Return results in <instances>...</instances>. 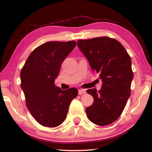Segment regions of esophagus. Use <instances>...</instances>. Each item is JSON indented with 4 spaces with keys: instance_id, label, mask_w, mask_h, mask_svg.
<instances>
[{
    "instance_id": "obj_1",
    "label": "esophagus",
    "mask_w": 152,
    "mask_h": 152,
    "mask_svg": "<svg viewBox=\"0 0 152 152\" xmlns=\"http://www.w3.org/2000/svg\"><path fill=\"white\" fill-rule=\"evenodd\" d=\"M78 93H79V95L85 94V93H86V90L85 89H80L78 90Z\"/></svg>"
}]
</instances>
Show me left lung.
Segmentation results:
<instances>
[{
    "label": "left lung",
    "instance_id": "1",
    "mask_svg": "<svg viewBox=\"0 0 152 152\" xmlns=\"http://www.w3.org/2000/svg\"><path fill=\"white\" fill-rule=\"evenodd\" d=\"M77 45L102 81L99 91L87 90L94 99L86 109L87 116L97 125L111 124L120 116L131 95L133 72L129 55L118 41L107 37L79 40Z\"/></svg>",
    "mask_w": 152,
    "mask_h": 152
}]
</instances>
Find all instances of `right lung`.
<instances>
[{
	"label": "right lung",
	"mask_w": 152,
	"mask_h": 152,
	"mask_svg": "<svg viewBox=\"0 0 152 152\" xmlns=\"http://www.w3.org/2000/svg\"><path fill=\"white\" fill-rule=\"evenodd\" d=\"M76 45L75 41L42 44L30 54L21 70V88L27 107L45 127H55L62 124L71 101L78 95L77 89L62 90L54 83L61 64Z\"/></svg>",
	"instance_id": "1"
}]
</instances>
